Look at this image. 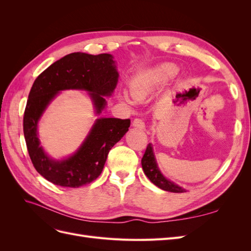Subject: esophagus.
I'll return each mask as SVG.
<instances>
[{"label":"esophagus","mask_w":251,"mask_h":251,"mask_svg":"<svg viewBox=\"0 0 251 251\" xmlns=\"http://www.w3.org/2000/svg\"><path fill=\"white\" fill-rule=\"evenodd\" d=\"M133 126L137 127V128H140V130H143L144 127H146V125H144V121L140 118H136L134 119L133 121Z\"/></svg>","instance_id":"1"}]
</instances>
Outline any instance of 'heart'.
Masks as SVG:
<instances>
[{"instance_id":"obj_1","label":"heart","mask_w":251,"mask_h":251,"mask_svg":"<svg viewBox=\"0 0 251 251\" xmlns=\"http://www.w3.org/2000/svg\"><path fill=\"white\" fill-rule=\"evenodd\" d=\"M176 67L171 64H165L136 75L130 82L132 96L137 100H146L155 91L165 85L176 74ZM120 98L128 104L132 103V100L126 93H121Z\"/></svg>"}]
</instances>
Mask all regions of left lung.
Returning a JSON list of instances; mask_svg holds the SVG:
<instances>
[{
    "label": "left lung",
    "mask_w": 251,
    "mask_h": 251,
    "mask_svg": "<svg viewBox=\"0 0 251 251\" xmlns=\"http://www.w3.org/2000/svg\"><path fill=\"white\" fill-rule=\"evenodd\" d=\"M141 165L144 174L146 176L150 179L151 183H154L159 188L163 189L166 192H172V193H184L186 192L184 188L181 186L175 184L174 182L166 179L163 175L161 174L160 170L158 168V164L156 162L155 155L153 151V147L151 144L149 143L146 151H144V155L141 159Z\"/></svg>",
    "instance_id": "1"
}]
</instances>
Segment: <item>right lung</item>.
<instances>
[{
    "label": "right lung",
    "instance_id": "1",
    "mask_svg": "<svg viewBox=\"0 0 251 251\" xmlns=\"http://www.w3.org/2000/svg\"><path fill=\"white\" fill-rule=\"evenodd\" d=\"M118 81L115 60L108 53L92 55L74 52L56 60L34 80L28 96L23 120L24 136L32 164L53 184L79 187L89 184L101 174L110 150L124 137L130 119L98 118L73 155L63 160L48 157L40 146L37 123L59 91L85 90L100 114Z\"/></svg>",
    "mask_w": 251,
    "mask_h": 251
}]
</instances>
